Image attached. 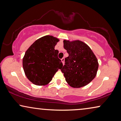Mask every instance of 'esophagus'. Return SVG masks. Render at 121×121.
<instances>
[{
	"mask_svg": "<svg viewBox=\"0 0 121 121\" xmlns=\"http://www.w3.org/2000/svg\"><path fill=\"white\" fill-rule=\"evenodd\" d=\"M61 60H62V62L63 63V64H64V58H62V59H61Z\"/></svg>",
	"mask_w": 121,
	"mask_h": 121,
	"instance_id": "1",
	"label": "esophagus"
}]
</instances>
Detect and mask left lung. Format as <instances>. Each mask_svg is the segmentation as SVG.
I'll return each mask as SVG.
<instances>
[{
  "mask_svg": "<svg viewBox=\"0 0 121 121\" xmlns=\"http://www.w3.org/2000/svg\"><path fill=\"white\" fill-rule=\"evenodd\" d=\"M63 43L69 54L61 69L66 81L73 88L88 85L95 77L98 69L95 56L88 45L79 40H64Z\"/></svg>",
  "mask_w": 121,
  "mask_h": 121,
  "instance_id": "8db88e82",
  "label": "left lung"
}]
</instances>
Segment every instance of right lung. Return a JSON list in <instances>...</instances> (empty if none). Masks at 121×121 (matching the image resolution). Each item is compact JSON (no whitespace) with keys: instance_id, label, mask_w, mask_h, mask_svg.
<instances>
[{"instance_id":"add662e5","label":"right lung","mask_w":121,"mask_h":121,"mask_svg":"<svg viewBox=\"0 0 121 121\" xmlns=\"http://www.w3.org/2000/svg\"><path fill=\"white\" fill-rule=\"evenodd\" d=\"M59 40L46 35L38 39L26 52L23 68L29 81L38 86H43L51 81L63 63L58 57V51L55 46Z\"/></svg>"}]
</instances>
